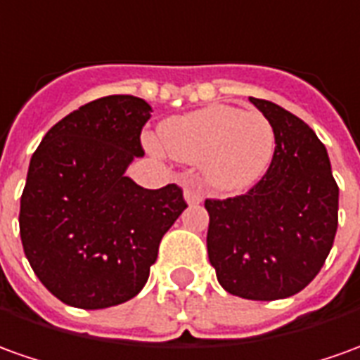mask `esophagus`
Wrapping results in <instances>:
<instances>
[{
  "mask_svg": "<svg viewBox=\"0 0 360 360\" xmlns=\"http://www.w3.org/2000/svg\"><path fill=\"white\" fill-rule=\"evenodd\" d=\"M185 200H187L189 205H199L200 200H202V195H200V191H197L195 187H187V189H185Z\"/></svg>",
  "mask_w": 360,
  "mask_h": 360,
  "instance_id": "obj_1",
  "label": "esophagus"
}]
</instances>
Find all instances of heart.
Instances as JSON below:
<instances>
[{
	"mask_svg": "<svg viewBox=\"0 0 360 360\" xmlns=\"http://www.w3.org/2000/svg\"><path fill=\"white\" fill-rule=\"evenodd\" d=\"M160 139L171 158L200 163L202 179L221 193L250 189L276 153V129L262 112L224 104L165 120Z\"/></svg>",
	"mask_w": 360,
	"mask_h": 360,
	"instance_id": "1",
	"label": "heart"
}]
</instances>
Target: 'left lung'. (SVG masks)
Masks as SVG:
<instances>
[{
  "mask_svg": "<svg viewBox=\"0 0 360 360\" xmlns=\"http://www.w3.org/2000/svg\"><path fill=\"white\" fill-rule=\"evenodd\" d=\"M272 122L276 153L246 195L207 199V250L217 280L256 302L302 292L329 256L339 222V187L327 149L303 120L250 98Z\"/></svg>",
  "mask_w": 360,
  "mask_h": 360,
  "instance_id": "8db88e82",
  "label": "left lung"
}]
</instances>
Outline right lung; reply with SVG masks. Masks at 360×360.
<instances>
[{"label": "right lung", "mask_w": 360, "mask_h": 360, "mask_svg": "<svg viewBox=\"0 0 360 360\" xmlns=\"http://www.w3.org/2000/svg\"><path fill=\"white\" fill-rule=\"evenodd\" d=\"M149 118L141 98H98L49 129L31 158L21 242L37 278L67 305L104 309L138 295L187 209L177 185L143 189L126 177Z\"/></svg>", "instance_id": "1"}]
</instances>
